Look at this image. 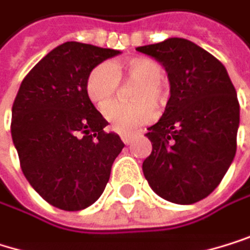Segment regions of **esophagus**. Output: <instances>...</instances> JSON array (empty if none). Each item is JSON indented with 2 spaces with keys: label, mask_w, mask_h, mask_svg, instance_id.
I'll return each mask as SVG.
<instances>
[{
  "label": "esophagus",
  "mask_w": 250,
  "mask_h": 250,
  "mask_svg": "<svg viewBox=\"0 0 250 250\" xmlns=\"http://www.w3.org/2000/svg\"><path fill=\"white\" fill-rule=\"evenodd\" d=\"M132 139H133V136L132 135H121V141L126 144V145H129L130 142H132Z\"/></svg>",
  "instance_id": "obj_1"
}]
</instances>
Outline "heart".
<instances>
[{
	"mask_svg": "<svg viewBox=\"0 0 250 250\" xmlns=\"http://www.w3.org/2000/svg\"><path fill=\"white\" fill-rule=\"evenodd\" d=\"M124 70L128 78L140 83L135 92V100L132 105L113 104L107 106L113 99L119 85V72ZM163 78V68L155 61L146 58L132 59L123 65L115 66L111 62L99 63L87 77L85 92L96 108L105 109V118L109 126L118 133H132L138 126L149 121L155 115V105L163 98L160 81Z\"/></svg>",
	"mask_w": 250,
	"mask_h": 250,
	"instance_id": "b5f03b06",
	"label": "heart"
}]
</instances>
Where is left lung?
Listing matches in <instances>:
<instances>
[{"instance_id":"8db88e82","label":"left lung","mask_w":250,"mask_h":250,"mask_svg":"<svg viewBox=\"0 0 250 250\" xmlns=\"http://www.w3.org/2000/svg\"><path fill=\"white\" fill-rule=\"evenodd\" d=\"M136 50L162 65L170 84L165 114L148 127L152 152L142 165L144 176L167 202H200L219 185L236 155V88L216 58L185 38Z\"/></svg>"}]
</instances>
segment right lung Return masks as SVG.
I'll use <instances>...</instances> for the list:
<instances>
[{
    "label": "right lung",
    "mask_w": 250,
    "mask_h": 250,
    "mask_svg": "<svg viewBox=\"0 0 250 250\" xmlns=\"http://www.w3.org/2000/svg\"><path fill=\"white\" fill-rule=\"evenodd\" d=\"M120 50L68 41L23 78L11 108V138L31 187L62 210L93 205L124 144L85 92L95 66Z\"/></svg>",
    "instance_id": "add662e5"
}]
</instances>
